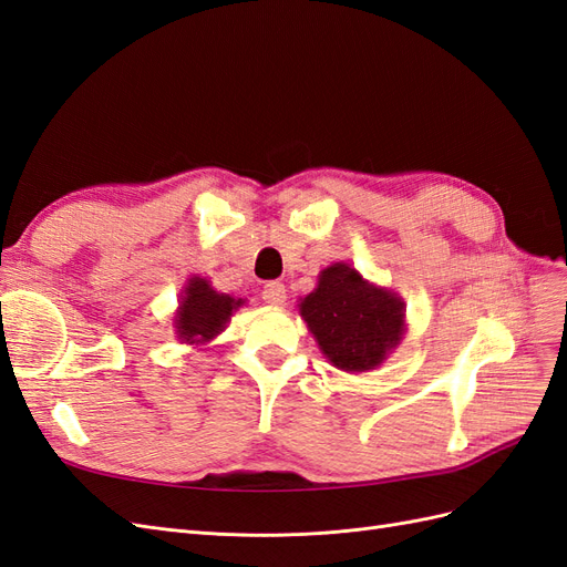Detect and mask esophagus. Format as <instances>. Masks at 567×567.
Instances as JSON below:
<instances>
[{"label": "esophagus", "instance_id": "obj_1", "mask_svg": "<svg viewBox=\"0 0 567 567\" xmlns=\"http://www.w3.org/2000/svg\"><path fill=\"white\" fill-rule=\"evenodd\" d=\"M262 298L269 305H284L286 302V286L281 281H269L262 288Z\"/></svg>", "mask_w": 567, "mask_h": 567}]
</instances>
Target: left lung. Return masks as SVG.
Segmentation results:
<instances>
[{
  "label": "left lung",
  "mask_w": 567,
  "mask_h": 567,
  "mask_svg": "<svg viewBox=\"0 0 567 567\" xmlns=\"http://www.w3.org/2000/svg\"><path fill=\"white\" fill-rule=\"evenodd\" d=\"M300 315L323 354L342 371L379 367L404 329L402 302L367 284L348 265L321 271L317 290L300 305Z\"/></svg>",
  "instance_id": "obj_1"
}]
</instances>
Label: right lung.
Segmentation results:
<instances>
[{
  "label": "right lung",
  "instance_id": "add662e5",
  "mask_svg": "<svg viewBox=\"0 0 567 567\" xmlns=\"http://www.w3.org/2000/svg\"><path fill=\"white\" fill-rule=\"evenodd\" d=\"M241 305L231 296L217 293L205 279H192L186 296L177 312V333L188 340H210L217 336L229 319V315Z\"/></svg>",
  "mask_w": 567,
  "mask_h": 567
}]
</instances>
